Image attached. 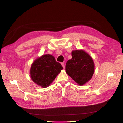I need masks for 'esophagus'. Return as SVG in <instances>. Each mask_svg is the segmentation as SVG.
<instances>
[{"label":"esophagus","instance_id":"1","mask_svg":"<svg viewBox=\"0 0 123 123\" xmlns=\"http://www.w3.org/2000/svg\"><path fill=\"white\" fill-rule=\"evenodd\" d=\"M61 64H62V66L63 68H64L65 69V63H64V62H62V63H61Z\"/></svg>","mask_w":123,"mask_h":123}]
</instances>
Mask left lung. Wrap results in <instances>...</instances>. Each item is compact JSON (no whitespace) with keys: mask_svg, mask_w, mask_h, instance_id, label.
I'll return each mask as SVG.
<instances>
[{"mask_svg":"<svg viewBox=\"0 0 123 123\" xmlns=\"http://www.w3.org/2000/svg\"><path fill=\"white\" fill-rule=\"evenodd\" d=\"M72 58L66 65V72L79 85L90 80L94 72V64L92 57L84 50L72 52Z\"/></svg>","mask_w":123,"mask_h":123,"instance_id":"left-lung-1","label":"left lung"}]
</instances>
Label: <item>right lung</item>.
I'll return each mask as SVG.
<instances>
[{
	"mask_svg": "<svg viewBox=\"0 0 123 123\" xmlns=\"http://www.w3.org/2000/svg\"><path fill=\"white\" fill-rule=\"evenodd\" d=\"M63 69L60 63L50 54L37 58L30 69V76L34 82L42 88H46L53 82Z\"/></svg>",
	"mask_w": 123,
	"mask_h": 123,
	"instance_id": "1",
	"label": "right lung"
}]
</instances>
